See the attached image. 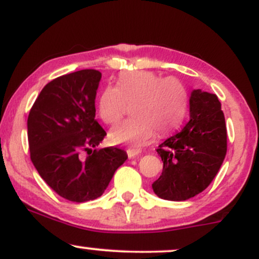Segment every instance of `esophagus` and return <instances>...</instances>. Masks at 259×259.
Returning a JSON list of instances; mask_svg holds the SVG:
<instances>
[{
	"mask_svg": "<svg viewBox=\"0 0 259 259\" xmlns=\"http://www.w3.org/2000/svg\"><path fill=\"white\" fill-rule=\"evenodd\" d=\"M127 157H129L130 159L132 158H136V157L139 156V152L138 151H134V150H127Z\"/></svg>",
	"mask_w": 259,
	"mask_h": 259,
	"instance_id": "esophagus-1",
	"label": "esophagus"
}]
</instances>
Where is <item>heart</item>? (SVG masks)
Returning a JSON list of instances; mask_svg holds the SVG:
<instances>
[{
	"label": "heart",
	"mask_w": 259,
	"mask_h": 259,
	"mask_svg": "<svg viewBox=\"0 0 259 259\" xmlns=\"http://www.w3.org/2000/svg\"><path fill=\"white\" fill-rule=\"evenodd\" d=\"M127 103L135 117L115 126L109 139L115 145H126L139 151L153 139L154 132L167 134L183 123L187 112V91L174 76L162 78L148 70L121 73L117 88L108 86L101 95L99 114L109 125L119 123Z\"/></svg>",
	"instance_id": "b5f03b06"
}]
</instances>
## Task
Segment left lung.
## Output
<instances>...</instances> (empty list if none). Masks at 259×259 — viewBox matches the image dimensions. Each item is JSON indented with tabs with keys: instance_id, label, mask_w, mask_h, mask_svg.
<instances>
[{
	"instance_id": "obj_1",
	"label": "left lung",
	"mask_w": 259,
	"mask_h": 259,
	"mask_svg": "<svg viewBox=\"0 0 259 259\" xmlns=\"http://www.w3.org/2000/svg\"><path fill=\"white\" fill-rule=\"evenodd\" d=\"M157 152L163 160L162 174L152 184L158 197L185 201L206 190L227 154V126L217 95L192 91L189 123Z\"/></svg>"
}]
</instances>
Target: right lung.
I'll use <instances>...</instances> for the list:
<instances>
[{"mask_svg":"<svg viewBox=\"0 0 259 259\" xmlns=\"http://www.w3.org/2000/svg\"><path fill=\"white\" fill-rule=\"evenodd\" d=\"M100 80L95 69L53 79L28 117L32 164L56 194L76 203L100 197L127 158L125 151L113 146L91 150L107 135L95 119Z\"/></svg>","mask_w":259,"mask_h":259,"instance_id":"1","label":"right lung"}]
</instances>
